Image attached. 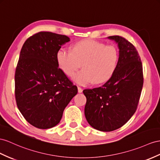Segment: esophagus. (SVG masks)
<instances>
[{
	"label": "esophagus",
	"instance_id": "esophagus-1",
	"mask_svg": "<svg viewBox=\"0 0 160 160\" xmlns=\"http://www.w3.org/2000/svg\"><path fill=\"white\" fill-rule=\"evenodd\" d=\"M82 88H80V87H78V92L79 93H81V92H82Z\"/></svg>",
	"mask_w": 160,
	"mask_h": 160
}]
</instances>
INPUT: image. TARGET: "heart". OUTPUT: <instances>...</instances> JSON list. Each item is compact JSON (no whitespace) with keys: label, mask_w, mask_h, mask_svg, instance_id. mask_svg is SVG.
<instances>
[{"label":"heart","mask_w":160,"mask_h":160,"mask_svg":"<svg viewBox=\"0 0 160 160\" xmlns=\"http://www.w3.org/2000/svg\"><path fill=\"white\" fill-rule=\"evenodd\" d=\"M57 61L67 75L72 76L81 66L82 69L73 76V81L85 86L95 82L101 84L113 74L119 60L114 45H105L95 40H84L73 45L72 51L61 47L57 52Z\"/></svg>","instance_id":"heart-1"}]
</instances>
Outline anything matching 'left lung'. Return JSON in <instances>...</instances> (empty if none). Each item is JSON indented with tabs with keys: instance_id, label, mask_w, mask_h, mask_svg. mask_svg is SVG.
<instances>
[{
	"instance_id": "obj_1",
	"label": "left lung",
	"mask_w": 160,
	"mask_h": 160,
	"mask_svg": "<svg viewBox=\"0 0 160 160\" xmlns=\"http://www.w3.org/2000/svg\"><path fill=\"white\" fill-rule=\"evenodd\" d=\"M119 48V60L109 80L100 87L83 91L87 97L86 119L103 132L120 128L137 108L143 85L142 65L138 51L120 36H109Z\"/></svg>"
}]
</instances>
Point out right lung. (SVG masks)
Returning a JSON list of instances; mask_svg holds the SVG:
<instances>
[{"label":"right lung","instance_id":"1","mask_svg":"<svg viewBox=\"0 0 160 160\" xmlns=\"http://www.w3.org/2000/svg\"><path fill=\"white\" fill-rule=\"evenodd\" d=\"M69 40L67 36L40 32L21 49L15 74L16 103L24 118L38 128L58 124L78 92L57 61V51Z\"/></svg>","mask_w":160,"mask_h":160}]
</instances>
